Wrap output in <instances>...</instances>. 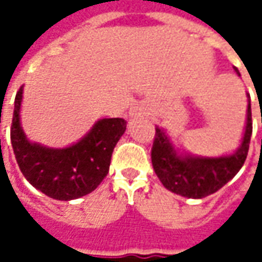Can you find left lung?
Returning <instances> with one entry per match:
<instances>
[{
  "label": "left lung",
  "mask_w": 262,
  "mask_h": 262,
  "mask_svg": "<svg viewBox=\"0 0 262 262\" xmlns=\"http://www.w3.org/2000/svg\"><path fill=\"white\" fill-rule=\"evenodd\" d=\"M239 74V71L236 70ZM252 134L251 103H248V118L242 146L232 156L219 159L176 156L163 129L156 128L151 147V163L157 178L169 191L188 198H204L214 194L236 175L244 166Z\"/></svg>",
  "instance_id": "obj_1"
}]
</instances>
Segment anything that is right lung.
I'll list each match as a JSON object with an SVG mask.
<instances>
[{"label": "right lung", "instance_id": "1", "mask_svg": "<svg viewBox=\"0 0 262 262\" xmlns=\"http://www.w3.org/2000/svg\"><path fill=\"white\" fill-rule=\"evenodd\" d=\"M23 87L15 95L11 122V146L25 178L45 195L68 201L95 191L109 172L118 140L125 133L122 118L100 119L77 144L61 150L32 144L20 126Z\"/></svg>", "mask_w": 262, "mask_h": 262}]
</instances>
